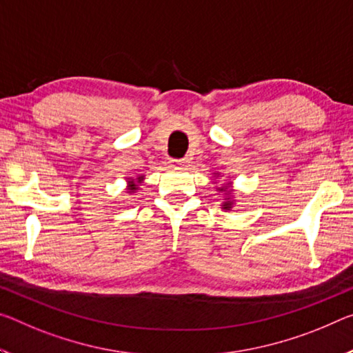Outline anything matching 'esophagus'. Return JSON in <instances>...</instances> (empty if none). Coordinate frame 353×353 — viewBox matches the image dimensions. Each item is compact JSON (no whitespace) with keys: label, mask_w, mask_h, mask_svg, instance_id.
<instances>
[{"label":"esophagus","mask_w":353,"mask_h":353,"mask_svg":"<svg viewBox=\"0 0 353 353\" xmlns=\"http://www.w3.org/2000/svg\"><path fill=\"white\" fill-rule=\"evenodd\" d=\"M171 163V166H174V168H187V166H190V159H179V160H171L170 161Z\"/></svg>","instance_id":"obj_1"}]
</instances>
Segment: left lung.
<instances>
[{
    "label": "left lung",
    "mask_w": 353,
    "mask_h": 353,
    "mask_svg": "<svg viewBox=\"0 0 353 353\" xmlns=\"http://www.w3.org/2000/svg\"><path fill=\"white\" fill-rule=\"evenodd\" d=\"M214 174H215V177H218V176H220V172H214ZM216 192L223 193V201H221V209L223 210L228 212V210H231L234 205H236L237 198H236V193H234L232 182H228V183H225V185L216 187Z\"/></svg>",
    "instance_id": "8db88e82"
}]
</instances>
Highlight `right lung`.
<instances>
[{"mask_svg": "<svg viewBox=\"0 0 353 353\" xmlns=\"http://www.w3.org/2000/svg\"><path fill=\"white\" fill-rule=\"evenodd\" d=\"M125 182H127V193L128 194H133L137 193L139 190V185L144 182V176H137V177H125Z\"/></svg>", "mask_w": 353, "mask_h": 353, "instance_id": "right-lung-1", "label": "right lung"}]
</instances>
